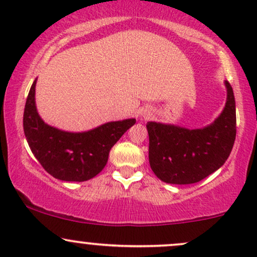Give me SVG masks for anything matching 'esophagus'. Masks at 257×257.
<instances>
[{
	"mask_svg": "<svg viewBox=\"0 0 257 257\" xmlns=\"http://www.w3.org/2000/svg\"><path fill=\"white\" fill-rule=\"evenodd\" d=\"M145 116H146V114H145Z\"/></svg>",
	"mask_w": 257,
	"mask_h": 257,
	"instance_id": "obj_1",
	"label": "esophagus"
}]
</instances>
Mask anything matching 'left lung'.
I'll use <instances>...</instances> for the list:
<instances>
[{"label":"left lung","instance_id":"1","mask_svg":"<svg viewBox=\"0 0 257 257\" xmlns=\"http://www.w3.org/2000/svg\"><path fill=\"white\" fill-rule=\"evenodd\" d=\"M226 105L211 124L186 129L149 122V161L152 172L167 184H196L216 172L234 145L237 119L233 89L228 82Z\"/></svg>","mask_w":257,"mask_h":257}]
</instances>
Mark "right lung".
I'll list each match as a JSON object with an SVG mask.
<instances>
[{"label":"right lung","instance_id":"obj_1","mask_svg":"<svg viewBox=\"0 0 257 257\" xmlns=\"http://www.w3.org/2000/svg\"><path fill=\"white\" fill-rule=\"evenodd\" d=\"M32 83L24 110V133L32 153L53 178L87 181L104 169L112 146L135 124L134 118L108 122L82 133L64 132L43 122L35 104Z\"/></svg>","mask_w":257,"mask_h":257}]
</instances>
